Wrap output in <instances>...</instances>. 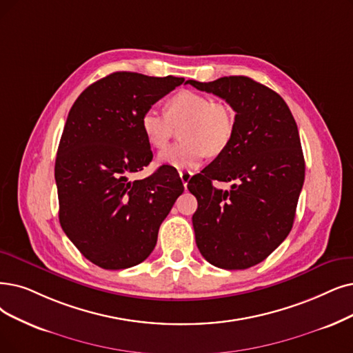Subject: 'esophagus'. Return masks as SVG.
<instances>
[{
    "instance_id": "1",
    "label": "esophagus",
    "mask_w": 353,
    "mask_h": 353,
    "mask_svg": "<svg viewBox=\"0 0 353 353\" xmlns=\"http://www.w3.org/2000/svg\"><path fill=\"white\" fill-rule=\"evenodd\" d=\"M179 176H181L182 184H184V187L187 188L188 182H190V179H191V176H192V172H190V171H179Z\"/></svg>"
}]
</instances>
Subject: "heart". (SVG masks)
<instances>
[{
    "label": "heart",
    "mask_w": 353,
    "mask_h": 353,
    "mask_svg": "<svg viewBox=\"0 0 353 353\" xmlns=\"http://www.w3.org/2000/svg\"><path fill=\"white\" fill-rule=\"evenodd\" d=\"M166 112L148 108L140 117V129L150 148L162 150L176 132L184 142L163 150L159 162L176 169L196 168L210 154L228 148L234 132V111L203 92L182 90L168 98Z\"/></svg>",
    "instance_id": "b5f03b06"
}]
</instances>
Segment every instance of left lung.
Masks as SVG:
<instances>
[{"label": "left lung", "mask_w": 353, "mask_h": 353, "mask_svg": "<svg viewBox=\"0 0 353 353\" xmlns=\"http://www.w3.org/2000/svg\"><path fill=\"white\" fill-rule=\"evenodd\" d=\"M187 82L236 111L228 148L188 182L199 201L195 243L211 265L246 270L270 256L292 229L305 172L297 124L281 95L252 78ZM213 180L234 184L223 192Z\"/></svg>", "instance_id": "obj_1"}]
</instances>
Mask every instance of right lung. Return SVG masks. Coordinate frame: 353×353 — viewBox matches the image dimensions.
I'll list each match as a JSON object with an SVG mask.
<instances>
[{"mask_svg": "<svg viewBox=\"0 0 353 353\" xmlns=\"http://www.w3.org/2000/svg\"><path fill=\"white\" fill-rule=\"evenodd\" d=\"M184 81L114 72L90 85L69 111L54 163L59 221L69 241L103 270L143 262L184 192L179 175L165 165L130 179L153 158L140 117Z\"/></svg>", "mask_w": 353, "mask_h": 353, "instance_id": "right-lung-1", "label": "right lung"}]
</instances>
